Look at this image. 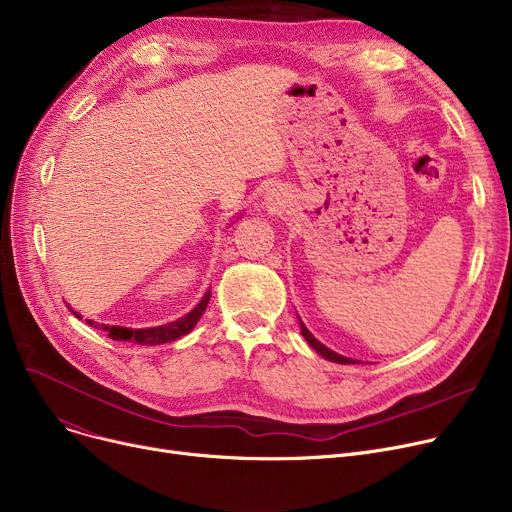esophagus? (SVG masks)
Masks as SVG:
<instances>
[{
  "instance_id": "esophagus-1",
  "label": "esophagus",
  "mask_w": 512,
  "mask_h": 512,
  "mask_svg": "<svg viewBox=\"0 0 512 512\" xmlns=\"http://www.w3.org/2000/svg\"><path fill=\"white\" fill-rule=\"evenodd\" d=\"M270 199H272V197H270Z\"/></svg>"
}]
</instances>
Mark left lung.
Listing matches in <instances>:
<instances>
[{"instance_id":"left-lung-1","label":"left lung","mask_w":512,"mask_h":512,"mask_svg":"<svg viewBox=\"0 0 512 512\" xmlns=\"http://www.w3.org/2000/svg\"><path fill=\"white\" fill-rule=\"evenodd\" d=\"M299 324H301V334H303V338L309 342V346L313 348V351L317 353V355H321L324 359H328V361H332V363H340V365H351V363H359V361H355V359H348V357H342V355H338V353H334V351H330L328 346H324L321 344L309 330H307V326L303 324L301 321V317H299Z\"/></svg>"}]
</instances>
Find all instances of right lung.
I'll list each match as a JSON object with an SVG mask.
<instances>
[{
    "instance_id": "add662e5",
    "label": "right lung",
    "mask_w": 512,
    "mask_h": 512,
    "mask_svg": "<svg viewBox=\"0 0 512 512\" xmlns=\"http://www.w3.org/2000/svg\"><path fill=\"white\" fill-rule=\"evenodd\" d=\"M211 299V288L203 294V299L199 301V305L188 311L184 317L176 319V321H170V324H164V326H157V328H143V330H132V328H122V326H107V324H95V321L87 319V324L97 328V330H103L107 332V336H110L112 340H120V342H137V344H145V346H155V344H166V342H172L184 334L191 332L197 321L201 319V315L205 313L207 309V303ZM78 319L83 315H78L72 307H68Z\"/></svg>"
}]
</instances>
